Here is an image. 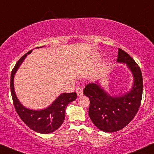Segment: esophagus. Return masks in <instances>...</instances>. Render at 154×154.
I'll return each mask as SVG.
<instances>
[{
    "instance_id": "obj_1",
    "label": "esophagus",
    "mask_w": 154,
    "mask_h": 154,
    "mask_svg": "<svg viewBox=\"0 0 154 154\" xmlns=\"http://www.w3.org/2000/svg\"><path fill=\"white\" fill-rule=\"evenodd\" d=\"M76 94H77V95H78V96H83V90L82 87H80V86L78 87V88H76Z\"/></svg>"
}]
</instances>
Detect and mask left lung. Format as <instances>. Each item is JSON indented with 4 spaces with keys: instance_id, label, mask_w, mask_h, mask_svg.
<instances>
[{
    "instance_id": "8db88e82",
    "label": "left lung",
    "mask_w": 154,
    "mask_h": 154,
    "mask_svg": "<svg viewBox=\"0 0 154 154\" xmlns=\"http://www.w3.org/2000/svg\"><path fill=\"white\" fill-rule=\"evenodd\" d=\"M117 62L126 63L131 72L134 83L129 91L121 96H111L98 81L88 83L83 90V94L90 99L89 117L95 126L104 132H116L124 128L132 121L141 105L143 78L139 66L120 48Z\"/></svg>"
}]
</instances>
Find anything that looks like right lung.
Returning <instances> with one entry per match:
<instances>
[{
	"mask_svg": "<svg viewBox=\"0 0 154 154\" xmlns=\"http://www.w3.org/2000/svg\"><path fill=\"white\" fill-rule=\"evenodd\" d=\"M31 52L32 50L23 56L13 69L11 75V95L15 109L21 120L34 131L48 134L56 131L61 126L65 119L66 109L68 104L76 99L77 95L75 92L63 93L57 97L50 106L41 110L30 109L23 106L15 92L14 75L27 55H29Z\"/></svg>",
	"mask_w": 154,
	"mask_h": 154,
	"instance_id": "obj_1",
	"label": "right lung"
}]
</instances>
